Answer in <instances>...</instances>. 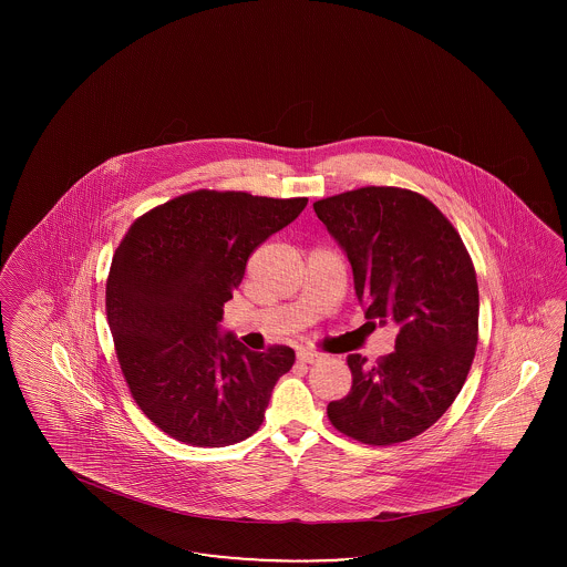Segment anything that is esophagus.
Masks as SVG:
<instances>
[{
    "label": "esophagus",
    "mask_w": 567,
    "mask_h": 567,
    "mask_svg": "<svg viewBox=\"0 0 567 567\" xmlns=\"http://www.w3.org/2000/svg\"><path fill=\"white\" fill-rule=\"evenodd\" d=\"M321 357H323L321 352L310 351V349H301V351L297 352V359L301 363H317Z\"/></svg>",
    "instance_id": "obj_1"
}]
</instances>
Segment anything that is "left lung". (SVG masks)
Instances as JSON below:
<instances>
[{
  "instance_id": "1",
  "label": "left lung",
  "mask_w": 567,
  "mask_h": 567,
  "mask_svg": "<svg viewBox=\"0 0 567 567\" xmlns=\"http://www.w3.org/2000/svg\"><path fill=\"white\" fill-rule=\"evenodd\" d=\"M344 248L370 321L400 327L395 351L368 365L349 354L352 386L327 405L357 442L391 446L430 430L449 410L478 344V282L453 223L416 190L361 187L315 202Z\"/></svg>"
}]
</instances>
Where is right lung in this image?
<instances>
[{"label": "right lung", "instance_id": "add662e5", "mask_svg": "<svg viewBox=\"0 0 567 567\" xmlns=\"http://www.w3.org/2000/svg\"><path fill=\"white\" fill-rule=\"evenodd\" d=\"M306 204L190 190L135 218L118 244L106 280L114 351L135 404L174 440L218 449L261 427L296 352L248 351L218 321L252 250Z\"/></svg>", "mask_w": 567, "mask_h": 567}]
</instances>
